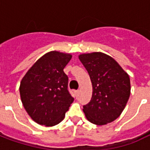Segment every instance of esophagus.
<instances>
[{
	"instance_id": "esophagus-1",
	"label": "esophagus",
	"mask_w": 150,
	"mask_h": 150,
	"mask_svg": "<svg viewBox=\"0 0 150 150\" xmlns=\"http://www.w3.org/2000/svg\"><path fill=\"white\" fill-rule=\"evenodd\" d=\"M75 96H76V97H77V96H79V90H77V91H75Z\"/></svg>"
}]
</instances>
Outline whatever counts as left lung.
<instances>
[{
  "mask_svg": "<svg viewBox=\"0 0 150 150\" xmlns=\"http://www.w3.org/2000/svg\"><path fill=\"white\" fill-rule=\"evenodd\" d=\"M92 83V96L83 105L90 122L104 125L112 122L125 108L130 96V79L114 59L105 54L94 52L79 56Z\"/></svg>",
  "mask_w": 150,
  "mask_h": 150,
  "instance_id": "1",
  "label": "left lung"
}]
</instances>
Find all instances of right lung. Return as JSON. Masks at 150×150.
<instances>
[{"label": "right lung", "mask_w": 150, "mask_h": 150, "mask_svg": "<svg viewBox=\"0 0 150 150\" xmlns=\"http://www.w3.org/2000/svg\"><path fill=\"white\" fill-rule=\"evenodd\" d=\"M71 59L69 54L50 51L40 58L21 80V102L39 125H58L74 100L68 90V77L63 71Z\"/></svg>", "instance_id": "1"}]
</instances>
